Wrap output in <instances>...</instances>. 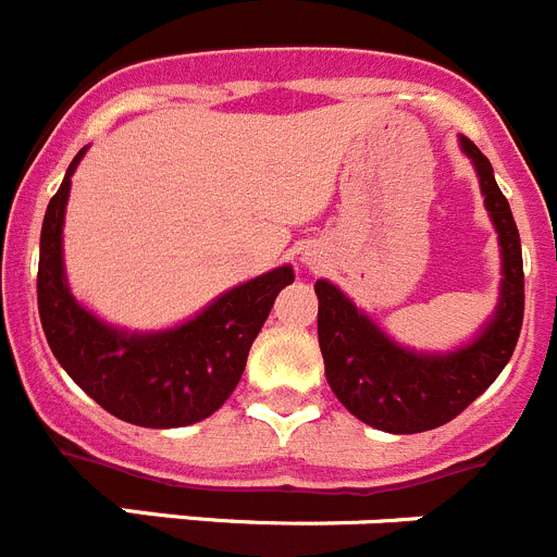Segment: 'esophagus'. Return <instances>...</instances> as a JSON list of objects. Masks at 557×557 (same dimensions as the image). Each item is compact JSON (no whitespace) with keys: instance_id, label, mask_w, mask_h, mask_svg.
<instances>
[{"instance_id":"1","label":"esophagus","mask_w":557,"mask_h":557,"mask_svg":"<svg viewBox=\"0 0 557 557\" xmlns=\"http://www.w3.org/2000/svg\"><path fill=\"white\" fill-rule=\"evenodd\" d=\"M306 262H309V264H312V259H306Z\"/></svg>"}]
</instances>
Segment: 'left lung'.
Wrapping results in <instances>:
<instances>
[{"instance_id":"left-lung-1","label":"left lung","mask_w":557,"mask_h":557,"mask_svg":"<svg viewBox=\"0 0 557 557\" xmlns=\"http://www.w3.org/2000/svg\"><path fill=\"white\" fill-rule=\"evenodd\" d=\"M461 151L478 171L503 257L497 309L475 339L450 354H417L389 339L339 287L325 278L314 284L329 386L350 414L386 433H422L461 414L503 372L522 331V243L511 207L475 143L461 137Z\"/></svg>"}]
</instances>
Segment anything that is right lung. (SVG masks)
<instances>
[{"instance_id":"right-lung-1","label":"right lung","mask_w":557,"mask_h":557,"mask_svg":"<svg viewBox=\"0 0 557 557\" xmlns=\"http://www.w3.org/2000/svg\"><path fill=\"white\" fill-rule=\"evenodd\" d=\"M46 207L40 228L38 312L54 359L104 411L140 428H185L207 420L239 384L245 359L275 295L295 282L289 264L257 275L176 329L129 334L101 323L71 295L63 264V221L71 176Z\"/></svg>"}]
</instances>
